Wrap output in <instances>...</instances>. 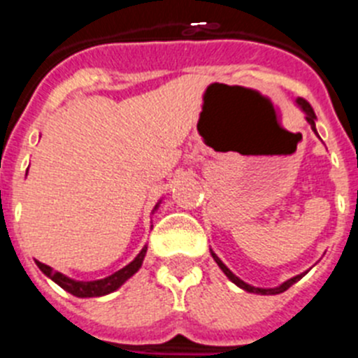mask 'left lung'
<instances>
[{
    "mask_svg": "<svg viewBox=\"0 0 358 358\" xmlns=\"http://www.w3.org/2000/svg\"><path fill=\"white\" fill-rule=\"evenodd\" d=\"M297 102V106L301 107L303 110H305L306 113V122L310 123V127L314 129L315 131V113H314V109H312V106H310L308 102H306L305 98H297L296 100ZM211 256H213V260L217 262V265L220 268H222V273L226 274L227 278H229L231 281H233V283H235V285H238L240 289H243V290H248V292H252V294H262V296H273V294H281V292H285L287 289H289V287H292L294 283H296V281H299L301 280L303 276H305V274H297V276H294V278H290L289 281H285V283H281L280 287H276V289H258V287H251V285H248V283H245V281H242L240 280V278H236L235 274L231 273L229 268L226 267V265L222 264V262H220V258H218L217 255H215V252H211Z\"/></svg>",
    "mask_w": 358,
    "mask_h": 358,
    "instance_id": "obj_1",
    "label": "left lung"
}]
</instances>
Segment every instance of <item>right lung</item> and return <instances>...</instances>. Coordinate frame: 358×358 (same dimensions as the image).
<instances>
[{
	"mask_svg": "<svg viewBox=\"0 0 358 358\" xmlns=\"http://www.w3.org/2000/svg\"><path fill=\"white\" fill-rule=\"evenodd\" d=\"M145 252H147V248L141 249L140 255L136 256L131 264L125 265L123 268H120L118 273L110 274V276L103 278V280H96V281H75L71 280V278H66L64 274L53 271V268L48 267L46 264H41V262H37V267H39L46 276L52 278L57 285L62 287L64 290H68V292L73 294V296L96 297V296H106V294L115 292V290L118 289L122 283H125L132 274L138 273V268H140L141 264H143Z\"/></svg>",
	"mask_w": 358,
	"mask_h": 358,
	"instance_id": "obj_1",
	"label": "right lung"
}]
</instances>
